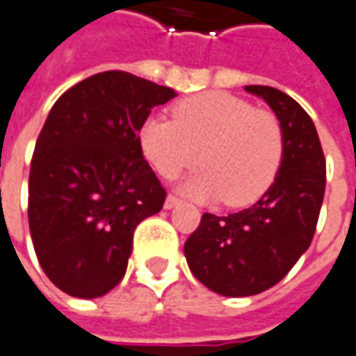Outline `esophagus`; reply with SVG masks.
I'll return each mask as SVG.
<instances>
[{"label":"esophagus","instance_id":"1","mask_svg":"<svg viewBox=\"0 0 356 356\" xmlns=\"http://www.w3.org/2000/svg\"><path fill=\"white\" fill-rule=\"evenodd\" d=\"M180 203H182V201L176 197V195H168L165 201V209H174V207H178Z\"/></svg>","mask_w":356,"mask_h":356}]
</instances>
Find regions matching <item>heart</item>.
<instances>
[{
    "instance_id": "1",
    "label": "heart",
    "mask_w": 356,
    "mask_h": 356,
    "mask_svg": "<svg viewBox=\"0 0 356 356\" xmlns=\"http://www.w3.org/2000/svg\"><path fill=\"white\" fill-rule=\"evenodd\" d=\"M172 117H149L140 128L143 155L163 178L199 161L205 168L182 184L191 197H224L230 207L263 197L284 157V130L274 113L226 92H205L176 103Z\"/></svg>"
}]
</instances>
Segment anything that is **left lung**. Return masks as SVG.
Returning <instances> with one entry per match:
<instances>
[{"label": "left lung", "instance_id": "left-lung-1", "mask_svg": "<svg viewBox=\"0 0 356 356\" xmlns=\"http://www.w3.org/2000/svg\"><path fill=\"white\" fill-rule=\"evenodd\" d=\"M245 92L268 103L282 124L278 174L249 209L203 214L184 245L191 274L226 297L266 291L293 268L311 245L326 190V159L307 111L270 86H245Z\"/></svg>", "mask_w": 356, "mask_h": 356}]
</instances>
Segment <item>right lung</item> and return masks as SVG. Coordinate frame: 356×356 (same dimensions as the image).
<instances>
[{
  "mask_svg": "<svg viewBox=\"0 0 356 356\" xmlns=\"http://www.w3.org/2000/svg\"><path fill=\"white\" fill-rule=\"evenodd\" d=\"M176 92L122 70L63 93L38 136L29 224L40 266L65 293L95 299L124 278L136 226L166 191L143 159L140 128Z\"/></svg>",
  "mask_w": 356,
  "mask_h": 356,
  "instance_id": "1",
  "label": "right lung"
}]
</instances>
